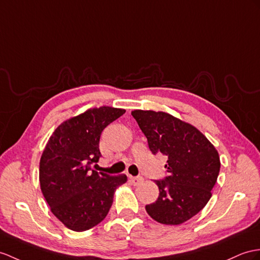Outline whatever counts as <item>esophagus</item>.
Wrapping results in <instances>:
<instances>
[{
  "instance_id": "34e87169",
  "label": "esophagus",
  "mask_w": 260,
  "mask_h": 260,
  "mask_svg": "<svg viewBox=\"0 0 260 260\" xmlns=\"http://www.w3.org/2000/svg\"><path fill=\"white\" fill-rule=\"evenodd\" d=\"M129 179H130V182H131L134 185L140 184V183L143 181V179L141 178V176H129Z\"/></svg>"
}]
</instances>
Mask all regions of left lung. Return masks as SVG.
<instances>
[{
  "mask_svg": "<svg viewBox=\"0 0 260 260\" xmlns=\"http://www.w3.org/2000/svg\"><path fill=\"white\" fill-rule=\"evenodd\" d=\"M153 154L168 157V175L155 180L159 198L145 210L154 220L180 225L195 216L212 196L220 161L217 150L192 124L163 111L131 112Z\"/></svg>",
  "mask_w": 260,
  "mask_h": 260,
  "instance_id": "8db88e82",
  "label": "left lung"
}]
</instances>
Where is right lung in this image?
<instances>
[{
    "label": "right lung",
    "mask_w": 260,
    "mask_h": 260,
    "mask_svg": "<svg viewBox=\"0 0 260 260\" xmlns=\"http://www.w3.org/2000/svg\"><path fill=\"white\" fill-rule=\"evenodd\" d=\"M124 109L100 107L66 120L50 136L40 162L42 193L50 211L67 229L84 232L108 214L113 194L126 175L91 169L101 156L100 135Z\"/></svg>",
    "instance_id": "right-lung-1"
}]
</instances>
